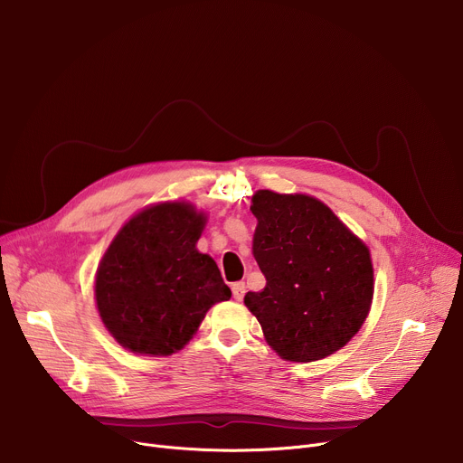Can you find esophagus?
I'll list each match as a JSON object with an SVG mask.
<instances>
[{
    "label": "esophagus",
    "mask_w": 463,
    "mask_h": 463,
    "mask_svg": "<svg viewBox=\"0 0 463 463\" xmlns=\"http://www.w3.org/2000/svg\"><path fill=\"white\" fill-rule=\"evenodd\" d=\"M243 295H245V284L243 282L232 284V297H234V300L240 302L243 298Z\"/></svg>",
    "instance_id": "obj_1"
}]
</instances>
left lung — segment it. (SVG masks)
<instances>
[{
  "label": "left lung",
  "instance_id": "obj_1",
  "mask_svg": "<svg viewBox=\"0 0 463 463\" xmlns=\"http://www.w3.org/2000/svg\"><path fill=\"white\" fill-rule=\"evenodd\" d=\"M252 254L266 288L243 298L268 345L286 361L311 363L361 329L373 297L368 247L322 202L258 190Z\"/></svg>",
  "mask_w": 463,
  "mask_h": 463
}]
</instances>
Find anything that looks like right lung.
Returning <instances> with one entry per match:
<instances>
[{
  "label": "right lung",
  "mask_w": 463,
  "mask_h": 463,
  "mask_svg": "<svg viewBox=\"0 0 463 463\" xmlns=\"http://www.w3.org/2000/svg\"><path fill=\"white\" fill-rule=\"evenodd\" d=\"M207 216L190 203H159L131 218L108 247L95 279L100 318L117 343L172 355L207 311L231 298L216 261L195 249Z\"/></svg>",
  "instance_id": "right-lung-1"
}]
</instances>
